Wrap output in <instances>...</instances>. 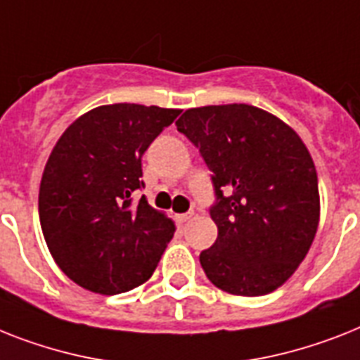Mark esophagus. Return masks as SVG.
I'll return each mask as SVG.
<instances>
[{"instance_id": "1", "label": "esophagus", "mask_w": 360, "mask_h": 360, "mask_svg": "<svg viewBox=\"0 0 360 360\" xmlns=\"http://www.w3.org/2000/svg\"><path fill=\"white\" fill-rule=\"evenodd\" d=\"M192 218V212H183V214H175V220L179 221V224H186V221Z\"/></svg>"}]
</instances>
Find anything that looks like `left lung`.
I'll return each mask as SVG.
<instances>
[{
    "label": "left lung",
    "instance_id": "1",
    "mask_svg": "<svg viewBox=\"0 0 360 360\" xmlns=\"http://www.w3.org/2000/svg\"><path fill=\"white\" fill-rule=\"evenodd\" d=\"M175 125L212 172L218 238L201 251V268L229 294H270L297 270L320 221L307 146L283 120L246 103L188 109Z\"/></svg>",
    "mask_w": 360,
    "mask_h": 360
}]
</instances>
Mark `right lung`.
<instances>
[{"label": "right lung", "mask_w": 360, "mask_h": 360, "mask_svg": "<svg viewBox=\"0 0 360 360\" xmlns=\"http://www.w3.org/2000/svg\"><path fill=\"white\" fill-rule=\"evenodd\" d=\"M179 109L101 105L79 116L44 168L38 214L49 253L74 283L122 294L151 277L174 221L133 192L144 186L142 155Z\"/></svg>", "instance_id": "right-lung-1"}]
</instances>
